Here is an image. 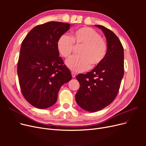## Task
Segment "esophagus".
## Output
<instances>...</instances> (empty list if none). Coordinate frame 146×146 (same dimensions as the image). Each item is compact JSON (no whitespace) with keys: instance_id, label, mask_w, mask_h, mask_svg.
I'll return each instance as SVG.
<instances>
[{"instance_id":"obj_1","label":"esophagus","mask_w":146,"mask_h":146,"mask_svg":"<svg viewBox=\"0 0 146 146\" xmlns=\"http://www.w3.org/2000/svg\"><path fill=\"white\" fill-rule=\"evenodd\" d=\"M72 76L73 78H74L76 77V73H74V72H72Z\"/></svg>"}]
</instances>
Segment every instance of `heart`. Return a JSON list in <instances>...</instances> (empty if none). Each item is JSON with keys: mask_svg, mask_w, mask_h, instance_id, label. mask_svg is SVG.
Here are the masks:
<instances>
[{"mask_svg": "<svg viewBox=\"0 0 146 146\" xmlns=\"http://www.w3.org/2000/svg\"><path fill=\"white\" fill-rule=\"evenodd\" d=\"M81 46L80 56L73 57L66 61L67 67L74 72H82L90 67L100 65L107 52V44L96 30L90 27L80 28L73 32L72 36L61 35L57 42V47L61 56L70 57L74 46Z\"/></svg>", "mask_w": 146, "mask_h": 146, "instance_id": "heart-1", "label": "heart"}]
</instances>
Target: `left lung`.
<instances>
[{"instance_id": "obj_1", "label": "left lung", "mask_w": 146, "mask_h": 146, "mask_svg": "<svg viewBox=\"0 0 146 146\" xmlns=\"http://www.w3.org/2000/svg\"><path fill=\"white\" fill-rule=\"evenodd\" d=\"M95 26L102 29L106 38V57L92 71L76 76L80 88L76 94V101L89 112L101 110L113 101L124 73V48L119 38L105 27Z\"/></svg>"}]
</instances>
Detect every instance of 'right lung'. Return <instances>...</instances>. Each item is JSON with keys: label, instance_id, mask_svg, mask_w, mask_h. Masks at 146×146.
Instances as JSON below:
<instances>
[{"label": "right lung", "instance_id": "add662e5", "mask_svg": "<svg viewBox=\"0 0 146 146\" xmlns=\"http://www.w3.org/2000/svg\"><path fill=\"white\" fill-rule=\"evenodd\" d=\"M70 24L48 22L35 27L23 40L17 72L23 96L35 108L54 104L58 91L72 77L59 57L57 42Z\"/></svg>", "mask_w": 146, "mask_h": 146}]
</instances>
